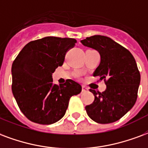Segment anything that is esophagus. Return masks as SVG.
<instances>
[{
    "label": "esophagus",
    "instance_id": "esophagus-1",
    "mask_svg": "<svg viewBox=\"0 0 148 148\" xmlns=\"http://www.w3.org/2000/svg\"><path fill=\"white\" fill-rule=\"evenodd\" d=\"M88 88H86L85 86H82V92H88Z\"/></svg>",
    "mask_w": 148,
    "mask_h": 148
}]
</instances>
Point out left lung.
I'll use <instances>...</instances> for the list:
<instances>
[{"label":"left lung","mask_w":148,"mask_h":148,"mask_svg":"<svg viewBox=\"0 0 148 148\" xmlns=\"http://www.w3.org/2000/svg\"><path fill=\"white\" fill-rule=\"evenodd\" d=\"M81 42L99 52L100 63L93 76L104 80L107 85L103 92L89 90L95 99L85 107L87 114L97 123L114 122L134 106L137 99L140 74L135 59L128 49L108 37L94 35Z\"/></svg>","instance_id":"obj_1"}]
</instances>
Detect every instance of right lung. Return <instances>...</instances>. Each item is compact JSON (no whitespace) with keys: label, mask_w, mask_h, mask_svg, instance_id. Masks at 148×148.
Segmentation results:
<instances>
[{"label":"right lung","mask_w":148,"mask_h":148,"mask_svg":"<svg viewBox=\"0 0 148 148\" xmlns=\"http://www.w3.org/2000/svg\"><path fill=\"white\" fill-rule=\"evenodd\" d=\"M76 42L74 38L57 37L32 40L13 61V96L23 114L33 122L50 125L60 120L71 96L82 92L81 85L73 80L57 85L52 77Z\"/></svg>","instance_id":"obj_1"}]
</instances>
